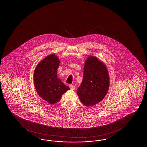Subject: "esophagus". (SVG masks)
<instances>
[{
    "label": "esophagus",
    "mask_w": 147,
    "mask_h": 147,
    "mask_svg": "<svg viewBox=\"0 0 147 147\" xmlns=\"http://www.w3.org/2000/svg\"><path fill=\"white\" fill-rule=\"evenodd\" d=\"M69 87L70 88V89H71V90H75V86L74 85L70 84V85L69 86Z\"/></svg>",
    "instance_id": "obj_1"
}]
</instances>
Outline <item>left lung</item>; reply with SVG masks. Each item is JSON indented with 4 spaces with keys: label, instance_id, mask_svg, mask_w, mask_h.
Instances as JSON below:
<instances>
[{
    "label": "left lung",
    "instance_id": "left-lung-1",
    "mask_svg": "<svg viewBox=\"0 0 147 147\" xmlns=\"http://www.w3.org/2000/svg\"><path fill=\"white\" fill-rule=\"evenodd\" d=\"M109 84L106 66L96 57L89 56L84 63L83 80L77 93L84 106H93L103 100Z\"/></svg>",
    "mask_w": 147,
    "mask_h": 147
}]
</instances>
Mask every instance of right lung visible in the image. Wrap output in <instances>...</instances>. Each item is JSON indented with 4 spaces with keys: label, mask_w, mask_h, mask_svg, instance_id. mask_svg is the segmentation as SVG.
I'll list each match as a JSON object with an SVG mask.
<instances>
[{
    "label": "right lung",
    "mask_w": 147,
    "mask_h": 147,
    "mask_svg": "<svg viewBox=\"0 0 147 147\" xmlns=\"http://www.w3.org/2000/svg\"><path fill=\"white\" fill-rule=\"evenodd\" d=\"M60 60L55 54L42 60L34 69V82L38 95L50 105L59 101L63 94L70 90L57 78Z\"/></svg>",
    "instance_id": "1"
}]
</instances>
